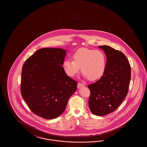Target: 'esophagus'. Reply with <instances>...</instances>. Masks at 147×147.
Listing matches in <instances>:
<instances>
[{
    "label": "esophagus",
    "mask_w": 147,
    "mask_h": 147,
    "mask_svg": "<svg viewBox=\"0 0 147 147\" xmlns=\"http://www.w3.org/2000/svg\"><path fill=\"white\" fill-rule=\"evenodd\" d=\"M83 86H84V85L83 84H82V83H78V85H77L78 88H81V87H83Z\"/></svg>",
    "instance_id": "obj_1"
}]
</instances>
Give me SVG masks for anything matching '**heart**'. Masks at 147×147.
Returning a JSON list of instances; mask_svg holds the SVG:
<instances>
[{"label":"heart","mask_w":147,"mask_h":147,"mask_svg":"<svg viewBox=\"0 0 147 147\" xmlns=\"http://www.w3.org/2000/svg\"><path fill=\"white\" fill-rule=\"evenodd\" d=\"M73 59L63 62L64 69L69 77L76 76L81 68L84 77L94 81L100 78L105 72L106 57L102 51L82 48L73 54Z\"/></svg>","instance_id":"b5f03b06"}]
</instances>
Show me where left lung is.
Segmentation results:
<instances>
[{
	"label": "left lung",
	"instance_id": "obj_1",
	"mask_svg": "<svg viewBox=\"0 0 147 147\" xmlns=\"http://www.w3.org/2000/svg\"><path fill=\"white\" fill-rule=\"evenodd\" d=\"M106 56L105 72L101 78L88 85L91 95L89 106L95 115L113 112L126 98L131 80V66L125 55L108 46H98Z\"/></svg>",
	"mask_w": 147,
	"mask_h": 147
}]
</instances>
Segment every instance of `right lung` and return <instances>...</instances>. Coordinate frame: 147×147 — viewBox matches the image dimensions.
<instances>
[{
	"label": "right lung",
	"mask_w": 147,
	"mask_h": 147,
	"mask_svg": "<svg viewBox=\"0 0 147 147\" xmlns=\"http://www.w3.org/2000/svg\"><path fill=\"white\" fill-rule=\"evenodd\" d=\"M67 53L61 48L36 51L24 64L21 95L30 110L45 119H56L63 113L77 82L63 67Z\"/></svg>",
	"instance_id": "right-lung-1"
}]
</instances>
